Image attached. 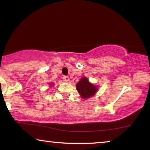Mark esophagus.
I'll list each match as a JSON object with an SVG mask.
<instances>
[{
  "mask_svg": "<svg viewBox=\"0 0 150 150\" xmlns=\"http://www.w3.org/2000/svg\"><path fill=\"white\" fill-rule=\"evenodd\" d=\"M63 81H65V82H68V81H69V77H68V76H64V77H63Z\"/></svg>",
  "mask_w": 150,
  "mask_h": 150,
  "instance_id": "obj_1",
  "label": "esophagus"
}]
</instances>
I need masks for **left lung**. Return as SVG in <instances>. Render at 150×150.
Listing matches in <instances>:
<instances>
[{
    "mask_svg": "<svg viewBox=\"0 0 150 150\" xmlns=\"http://www.w3.org/2000/svg\"><path fill=\"white\" fill-rule=\"evenodd\" d=\"M78 93L83 98H88L93 96L97 92L98 87L91 83L88 79L82 77L76 85Z\"/></svg>",
    "mask_w": 150,
    "mask_h": 150,
    "instance_id": "obj_1",
    "label": "left lung"
}]
</instances>
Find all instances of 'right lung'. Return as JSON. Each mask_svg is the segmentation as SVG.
Instances as JSON below:
<instances>
[{
	"label": "right lung",
	"mask_w": 150,
	"mask_h": 150,
	"mask_svg": "<svg viewBox=\"0 0 150 150\" xmlns=\"http://www.w3.org/2000/svg\"><path fill=\"white\" fill-rule=\"evenodd\" d=\"M51 85H52V84H51Z\"/></svg>",
	"instance_id": "obj_1"
}]
</instances>
